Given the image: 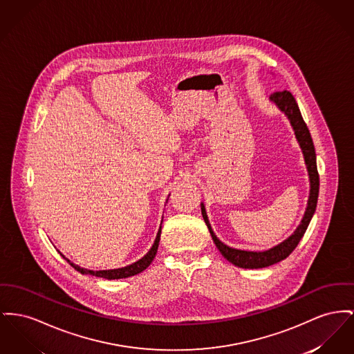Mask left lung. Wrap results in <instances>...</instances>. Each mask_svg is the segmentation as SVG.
<instances>
[{
	"label": "left lung",
	"mask_w": 354,
	"mask_h": 354,
	"mask_svg": "<svg viewBox=\"0 0 354 354\" xmlns=\"http://www.w3.org/2000/svg\"><path fill=\"white\" fill-rule=\"evenodd\" d=\"M270 100L288 116V119L290 120V124L292 125V129L295 132V138L301 146V149L304 152V158H305V163L308 167V172H309V179H310V194H309V201H308V207L305 211V215L299 223V226L297 230L291 234L288 239H285L283 242H281L279 245L266 250V251H246V250H238L229 248L227 245H225L223 242H221L216 235L214 234V231L209 226L208 222L207 214L205 209V205L202 203V215L203 219L207 225L209 234L212 236V241L215 243V246L221 251V254L231 262L232 265L242 268V269H262V268H268L274 263H278L281 261H283L285 258H288L292 252V250L297 248V245L299 243L301 238L304 236L305 231L308 229L310 221H312L313 215L315 212L317 207V201H318V192H319V175L317 171V162H315V149L313 145L312 136L309 132V128L306 123L302 119L301 111L298 108V104L294 99V96L291 95L289 91H281V92H274L270 96Z\"/></svg>",
	"instance_id": "1"
}]
</instances>
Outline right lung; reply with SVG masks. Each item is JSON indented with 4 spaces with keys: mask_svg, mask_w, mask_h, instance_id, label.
<instances>
[{
    "mask_svg": "<svg viewBox=\"0 0 354 354\" xmlns=\"http://www.w3.org/2000/svg\"><path fill=\"white\" fill-rule=\"evenodd\" d=\"M160 234H162V226H160V229L158 231V235H156V239H155L152 248L147 252L146 255H145L142 259H139L138 262H135V263H132V265H129V266L122 268V269L99 271L86 270V269H83V268H80V266H77V265H73V263H72L71 261H68L66 258H65V259H66V262H68L75 270H77L79 272H82V274H89V275H95V277H100V278H106V279L128 278V277L136 275V274L146 270L147 268L151 265V262L153 261V258H155V255H156V252H158L159 241H160ZM62 255H63V254H62Z\"/></svg>",
    "mask_w": 354,
    "mask_h": 354,
    "instance_id": "right-lung-1",
    "label": "right lung"
}]
</instances>
